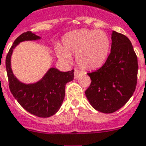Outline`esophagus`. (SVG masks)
I'll return each instance as SVG.
<instances>
[{
    "instance_id": "1",
    "label": "esophagus",
    "mask_w": 146,
    "mask_h": 146,
    "mask_svg": "<svg viewBox=\"0 0 146 146\" xmlns=\"http://www.w3.org/2000/svg\"><path fill=\"white\" fill-rule=\"evenodd\" d=\"M78 75H79V71L75 69V71H74V77H75V78H78Z\"/></svg>"
}]
</instances>
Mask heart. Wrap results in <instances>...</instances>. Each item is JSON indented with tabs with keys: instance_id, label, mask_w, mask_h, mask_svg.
<instances>
[{
	"instance_id": "obj_1",
	"label": "heart",
	"mask_w": 146,
	"mask_h": 146,
	"mask_svg": "<svg viewBox=\"0 0 146 146\" xmlns=\"http://www.w3.org/2000/svg\"><path fill=\"white\" fill-rule=\"evenodd\" d=\"M64 47L58 45L59 57L71 60V55H75L76 62L83 69L91 70L101 67L108 57L110 38L106 32L98 30L82 29L71 31L63 39Z\"/></svg>"
}]
</instances>
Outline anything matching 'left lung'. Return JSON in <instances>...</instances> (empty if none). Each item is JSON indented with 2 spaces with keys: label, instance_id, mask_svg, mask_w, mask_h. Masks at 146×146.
Wrapping results in <instances>:
<instances>
[{
  "label": "left lung",
  "instance_id": "obj_1",
  "mask_svg": "<svg viewBox=\"0 0 146 146\" xmlns=\"http://www.w3.org/2000/svg\"><path fill=\"white\" fill-rule=\"evenodd\" d=\"M137 58L129 38L111 34V52L103 66L87 73L91 83L86 96L92 106L104 113H112L131 98L137 85Z\"/></svg>",
  "mask_w": 146,
  "mask_h": 146
}]
</instances>
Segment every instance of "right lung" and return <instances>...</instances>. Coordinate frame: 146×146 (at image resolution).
I'll list each match as a JSON object with an SVG mask.
<instances>
[{"mask_svg":"<svg viewBox=\"0 0 146 146\" xmlns=\"http://www.w3.org/2000/svg\"><path fill=\"white\" fill-rule=\"evenodd\" d=\"M40 37L31 31L24 32L15 40L5 60L10 91L25 110L38 117L46 118L56 114L61 106L65 96V85L74 79V70L67 72L52 68L36 83L24 84L13 75L11 56L13 48L23 41L38 40Z\"/></svg>","mask_w":146,"mask_h":146,"instance_id":"obj_1","label":"right lung"}]
</instances>
